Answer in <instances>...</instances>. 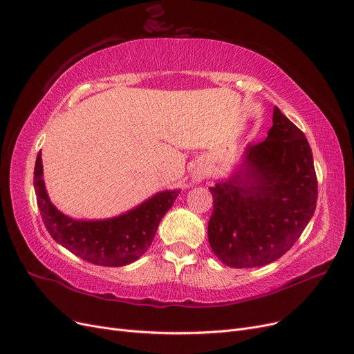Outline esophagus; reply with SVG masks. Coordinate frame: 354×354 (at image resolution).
Here are the masks:
<instances>
[{
  "label": "esophagus",
  "instance_id": "obj_1",
  "mask_svg": "<svg viewBox=\"0 0 354 354\" xmlns=\"http://www.w3.org/2000/svg\"><path fill=\"white\" fill-rule=\"evenodd\" d=\"M203 178H204V174H203V172H196V174L194 175V180H195V182L203 180Z\"/></svg>",
  "mask_w": 354,
  "mask_h": 354
}]
</instances>
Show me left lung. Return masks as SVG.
I'll use <instances>...</instances> for the list:
<instances>
[{"label":"left lung","instance_id":"8db88e82","mask_svg":"<svg viewBox=\"0 0 354 354\" xmlns=\"http://www.w3.org/2000/svg\"><path fill=\"white\" fill-rule=\"evenodd\" d=\"M243 176L209 188L208 241L230 268H257L283 256L302 234L317 205L318 182L305 134L273 110L265 140L245 150Z\"/></svg>","mask_w":354,"mask_h":354}]
</instances>
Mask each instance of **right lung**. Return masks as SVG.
Wrapping results in <instances>:
<instances>
[{"instance_id": "obj_1", "label": "right lung", "mask_w": 354, "mask_h": 354, "mask_svg": "<svg viewBox=\"0 0 354 354\" xmlns=\"http://www.w3.org/2000/svg\"><path fill=\"white\" fill-rule=\"evenodd\" d=\"M35 189L44 227L55 241L86 262L117 268L139 259L153 241L163 215L179 191L159 192L120 217L104 221H76L59 212L49 201L43 182L41 153L35 166Z\"/></svg>"}]
</instances>
